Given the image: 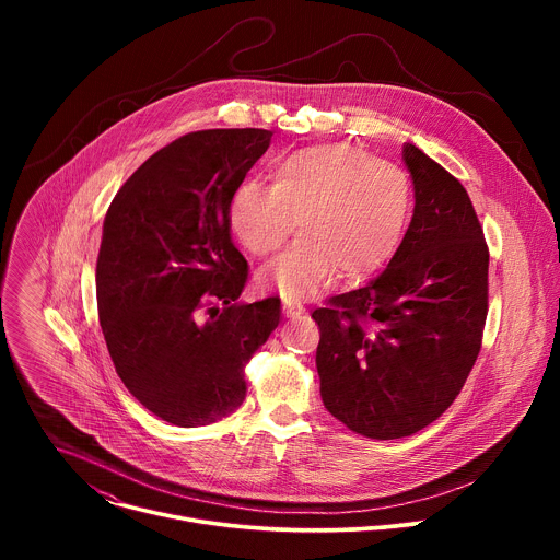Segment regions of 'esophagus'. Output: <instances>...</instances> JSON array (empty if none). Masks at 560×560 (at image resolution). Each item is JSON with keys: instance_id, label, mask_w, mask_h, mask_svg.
Returning <instances> with one entry per match:
<instances>
[{"instance_id": "obj_1", "label": "esophagus", "mask_w": 560, "mask_h": 560, "mask_svg": "<svg viewBox=\"0 0 560 560\" xmlns=\"http://www.w3.org/2000/svg\"><path fill=\"white\" fill-rule=\"evenodd\" d=\"M303 310H305V307H303V303H301L299 299H294V296H283V314H285V316H299Z\"/></svg>"}]
</instances>
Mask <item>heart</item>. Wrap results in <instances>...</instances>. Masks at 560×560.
Instances as JSON below:
<instances>
[{"instance_id":"b5f03b06","label":"heart","mask_w":560,"mask_h":560,"mask_svg":"<svg viewBox=\"0 0 560 560\" xmlns=\"http://www.w3.org/2000/svg\"><path fill=\"white\" fill-rule=\"evenodd\" d=\"M270 186L238 182L225 221L248 253L268 257L299 228L301 236L259 275L266 288L305 294L335 270L359 279L401 246L412 212L408 175L352 143H312L272 159Z\"/></svg>"}]
</instances>
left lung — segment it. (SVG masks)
Returning <instances> with one entry per match:
<instances>
[{
	"label": "left lung",
	"mask_w": 560,
	"mask_h": 560,
	"mask_svg": "<svg viewBox=\"0 0 560 560\" xmlns=\"http://www.w3.org/2000/svg\"><path fill=\"white\" fill-rule=\"evenodd\" d=\"M415 214L387 268L328 299L316 370L324 406L368 439L410 436L458 396L481 350L490 253L467 190L412 143Z\"/></svg>",
	"instance_id": "8db88e82"
}]
</instances>
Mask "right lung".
Segmentation results:
<instances>
[{
  "mask_svg": "<svg viewBox=\"0 0 560 560\" xmlns=\"http://www.w3.org/2000/svg\"><path fill=\"white\" fill-rule=\"evenodd\" d=\"M264 128L188 132L115 195L97 257V305L115 370L154 417L214 423L246 398L244 368L279 326L281 301L236 303L248 261L225 203L270 145Z\"/></svg>",
  "mask_w": 560,
  "mask_h": 560,
  "instance_id": "1",
  "label": "right lung"
}]
</instances>
